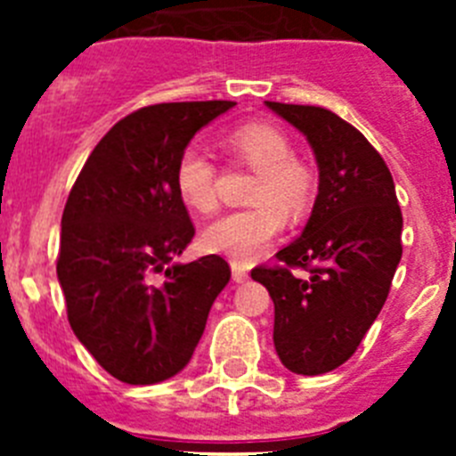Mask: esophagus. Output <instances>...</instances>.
<instances>
[{
  "instance_id": "1",
  "label": "esophagus",
  "mask_w": 456,
  "mask_h": 456,
  "mask_svg": "<svg viewBox=\"0 0 456 456\" xmlns=\"http://www.w3.org/2000/svg\"><path fill=\"white\" fill-rule=\"evenodd\" d=\"M231 269H232V281H235V283H244V281L248 278V272H247V267H244V265L232 263Z\"/></svg>"
}]
</instances>
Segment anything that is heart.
<instances>
[{"label": "heart", "mask_w": 456, "mask_h": 456, "mask_svg": "<svg viewBox=\"0 0 456 456\" xmlns=\"http://www.w3.org/2000/svg\"><path fill=\"white\" fill-rule=\"evenodd\" d=\"M225 151L240 162L256 168L251 187L256 205L221 216L203 231V247L228 256L235 263L257 257L285 228V221H299L315 200L317 175L305 159L292 155V139L278 125L253 120L228 132ZM173 183L180 200L193 212H215L216 168L200 148L180 152Z\"/></svg>", "instance_id": "obj_1"}]
</instances>
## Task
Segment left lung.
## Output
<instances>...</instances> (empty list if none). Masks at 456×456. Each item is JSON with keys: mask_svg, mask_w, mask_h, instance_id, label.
I'll return each instance as SVG.
<instances>
[{"mask_svg": "<svg viewBox=\"0 0 456 456\" xmlns=\"http://www.w3.org/2000/svg\"><path fill=\"white\" fill-rule=\"evenodd\" d=\"M308 139L320 187L301 237L256 267L273 301V347L294 374L331 372L361 345L402 257L393 175L361 132L329 109L265 102ZM292 268H305L299 279Z\"/></svg>", "mask_w": 456, "mask_h": 456, "instance_id": "1", "label": "left lung"}]
</instances>
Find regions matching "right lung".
I'll return each instance as SVG.
<instances>
[{
    "label": "right lung",
    "mask_w": 456,
    "mask_h": 456,
    "mask_svg": "<svg viewBox=\"0 0 456 456\" xmlns=\"http://www.w3.org/2000/svg\"><path fill=\"white\" fill-rule=\"evenodd\" d=\"M232 107L208 100L139 109L100 139L72 184L56 276L77 340L123 384L175 377L231 281L219 256L173 263L193 237L173 171L193 134Z\"/></svg>",
    "instance_id": "add662e5"
}]
</instances>
